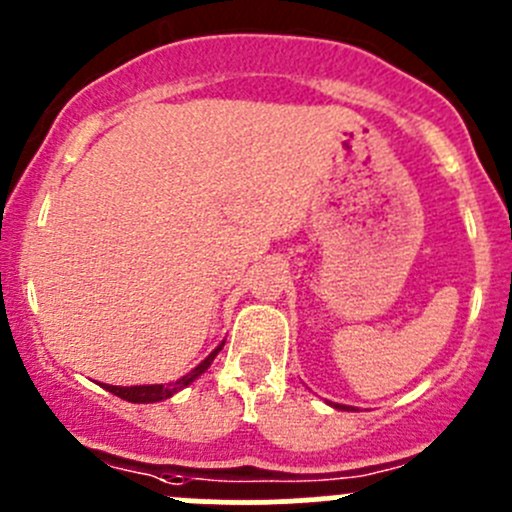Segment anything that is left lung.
<instances>
[{
  "label": "left lung",
  "mask_w": 512,
  "mask_h": 512,
  "mask_svg": "<svg viewBox=\"0 0 512 512\" xmlns=\"http://www.w3.org/2000/svg\"><path fill=\"white\" fill-rule=\"evenodd\" d=\"M332 406H334V409H342V411H354L352 406H342V404H332Z\"/></svg>",
  "instance_id": "obj_1"
}]
</instances>
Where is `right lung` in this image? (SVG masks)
<instances>
[{"mask_svg":"<svg viewBox=\"0 0 512 512\" xmlns=\"http://www.w3.org/2000/svg\"><path fill=\"white\" fill-rule=\"evenodd\" d=\"M223 344H220L218 349H213V352H210V356H205V359L200 361V364L195 366V369L190 371V374H185L183 379L173 381V384H151V386H111V384H101V386L106 391H111L113 396H121L123 401H131V404H156V401L170 399V396L178 394L180 389H185V386H188V384H193V381L198 379L200 374H205V369H208V366L213 364V359H215V356H218L220 349H223Z\"/></svg>","mask_w":512,"mask_h":512,"instance_id":"right-lung-1","label":"right lung"}]
</instances>
